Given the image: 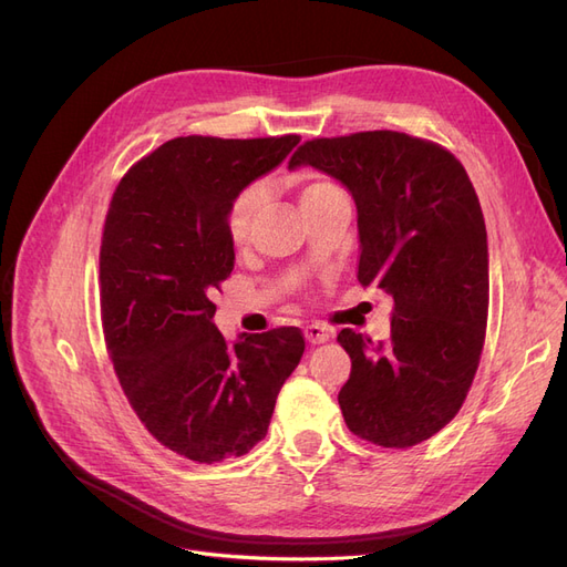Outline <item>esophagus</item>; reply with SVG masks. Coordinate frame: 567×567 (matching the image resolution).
Masks as SVG:
<instances>
[{
  "instance_id": "esophagus-1",
  "label": "esophagus",
  "mask_w": 567,
  "mask_h": 567,
  "mask_svg": "<svg viewBox=\"0 0 567 567\" xmlns=\"http://www.w3.org/2000/svg\"><path fill=\"white\" fill-rule=\"evenodd\" d=\"M331 336H333V331L329 329V326H323V323L305 326V340L310 342V346H321V342H326Z\"/></svg>"
}]
</instances>
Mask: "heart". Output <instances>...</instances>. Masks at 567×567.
<instances>
[{"mask_svg": "<svg viewBox=\"0 0 567 567\" xmlns=\"http://www.w3.org/2000/svg\"><path fill=\"white\" fill-rule=\"evenodd\" d=\"M333 192H338V186H333L331 182L310 177V179H305L300 186V205L302 208H307V205H312ZM260 203H262V192L257 186L246 188V192H241L234 198L229 215H227V234L234 244H244L248 238L252 219H255L257 210H260Z\"/></svg>", "mask_w": 567, "mask_h": 567, "instance_id": "heart-1", "label": "heart"}]
</instances>
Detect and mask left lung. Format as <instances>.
<instances>
[{
	"label": "left lung",
	"mask_w": 567,
	"mask_h": 567,
	"mask_svg": "<svg viewBox=\"0 0 567 567\" xmlns=\"http://www.w3.org/2000/svg\"><path fill=\"white\" fill-rule=\"evenodd\" d=\"M302 165L348 188L357 279L392 298L388 342L338 333L352 359L342 419L381 447H414L456 416L483 352L489 252L475 188L450 151L390 130L307 142L288 167Z\"/></svg>",
	"instance_id": "1"
}]
</instances>
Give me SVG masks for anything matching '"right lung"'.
Segmentation results:
<instances>
[{"label": "right lung", "instance_id": "right-lung-1", "mask_svg": "<svg viewBox=\"0 0 567 567\" xmlns=\"http://www.w3.org/2000/svg\"><path fill=\"white\" fill-rule=\"evenodd\" d=\"M298 134L177 136L117 184L101 238V319L117 381L146 431L198 463L248 454L300 364L293 326L227 342L210 300L234 269L227 215Z\"/></svg>", "mask_w": 567, "mask_h": 567}]
</instances>
